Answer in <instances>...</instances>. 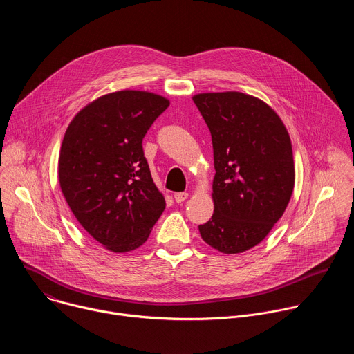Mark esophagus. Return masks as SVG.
Returning <instances> with one entry per match:
<instances>
[{
  "instance_id": "obj_1",
  "label": "esophagus",
  "mask_w": 354,
  "mask_h": 354,
  "mask_svg": "<svg viewBox=\"0 0 354 354\" xmlns=\"http://www.w3.org/2000/svg\"><path fill=\"white\" fill-rule=\"evenodd\" d=\"M187 197H189V194L186 192H179V193L174 194V198H175L176 203H182V201H185Z\"/></svg>"
}]
</instances>
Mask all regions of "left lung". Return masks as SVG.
Returning <instances> with one entry per match:
<instances>
[{
    "instance_id": "obj_1",
    "label": "left lung",
    "mask_w": 354,
    "mask_h": 354,
    "mask_svg": "<svg viewBox=\"0 0 354 354\" xmlns=\"http://www.w3.org/2000/svg\"><path fill=\"white\" fill-rule=\"evenodd\" d=\"M213 141L212 218L201 238L223 254H241L262 242L292 194L295 171L288 131L262 99L242 92L193 96Z\"/></svg>"
}]
</instances>
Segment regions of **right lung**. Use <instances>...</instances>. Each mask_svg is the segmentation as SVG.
<instances>
[{
	"label": "right lung",
	"instance_id": "obj_1",
	"mask_svg": "<svg viewBox=\"0 0 354 354\" xmlns=\"http://www.w3.org/2000/svg\"><path fill=\"white\" fill-rule=\"evenodd\" d=\"M168 106L153 92L118 91L92 100L66 130L59 157L63 196L84 230L116 254L141 246L165 210L142 138Z\"/></svg>",
	"mask_w": 354,
	"mask_h": 354
}]
</instances>
